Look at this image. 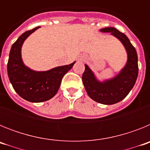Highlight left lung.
<instances>
[{
  "label": "left lung",
  "instance_id": "1",
  "mask_svg": "<svg viewBox=\"0 0 150 150\" xmlns=\"http://www.w3.org/2000/svg\"><path fill=\"white\" fill-rule=\"evenodd\" d=\"M101 32H110L121 41L128 53V62L121 72L113 79L101 83L97 80L92 71L85 64L83 83L87 94L92 100L103 104H113L125 98L134 86L138 75L137 54L127 36L115 28L100 29Z\"/></svg>",
  "mask_w": 150,
  "mask_h": 150
}]
</instances>
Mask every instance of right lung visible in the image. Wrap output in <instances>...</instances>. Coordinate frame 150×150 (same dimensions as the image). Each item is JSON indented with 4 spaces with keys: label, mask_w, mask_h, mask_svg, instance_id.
Segmentation results:
<instances>
[{
    "label": "right lung",
    "mask_w": 150,
    "mask_h": 150,
    "mask_svg": "<svg viewBox=\"0 0 150 150\" xmlns=\"http://www.w3.org/2000/svg\"><path fill=\"white\" fill-rule=\"evenodd\" d=\"M40 27L27 30L11 47L7 63V74L13 88L25 100L34 103L46 101L53 98L59 91L62 79L75 62L57 67L47 71H34L24 64L21 48L26 38Z\"/></svg>",
    "instance_id": "1"
}]
</instances>
